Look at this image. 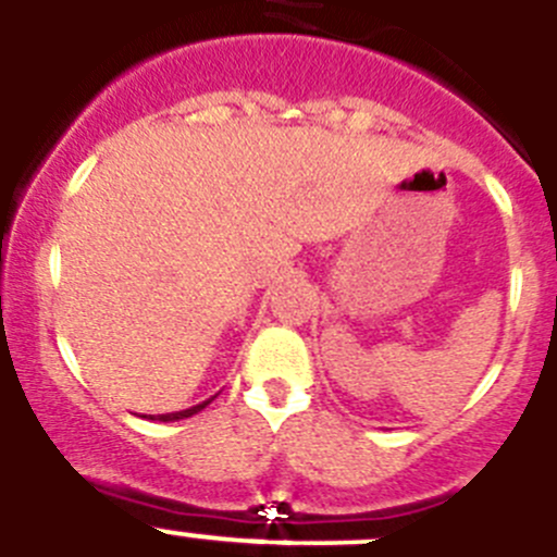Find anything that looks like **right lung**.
<instances>
[{
  "mask_svg": "<svg viewBox=\"0 0 557 557\" xmlns=\"http://www.w3.org/2000/svg\"><path fill=\"white\" fill-rule=\"evenodd\" d=\"M212 403V399H203V403L193 405V408H185V410H176V413H160V416H149V419H158V422H180V419H187V416L198 413V410H203L207 405Z\"/></svg>",
  "mask_w": 557,
  "mask_h": 557,
  "instance_id": "right-lung-1",
  "label": "right lung"
}]
</instances>
